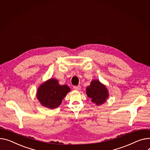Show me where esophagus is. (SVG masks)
Here are the masks:
<instances>
[{"mask_svg":"<svg viewBox=\"0 0 150 150\" xmlns=\"http://www.w3.org/2000/svg\"><path fill=\"white\" fill-rule=\"evenodd\" d=\"M74 88L76 91H79L81 89V86H74Z\"/></svg>","mask_w":150,"mask_h":150,"instance_id":"34e87169","label":"esophagus"}]
</instances>
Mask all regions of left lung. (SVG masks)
Segmentation results:
<instances>
[{
	"mask_svg": "<svg viewBox=\"0 0 150 150\" xmlns=\"http://www.w3.org/2000/svg\"><path fill=\"white\" fill-rule=\"evenodd\" d=\"M86 94L91 99V101L96 105H101L105 103L109 94L106 86L98 79H93L86 87Z\"/></svg>",
	"mask_w": 150,
	"mask_h": 150,
	"instance_id": "8db88e82",
	"label": "left lung"
}]
</instances>
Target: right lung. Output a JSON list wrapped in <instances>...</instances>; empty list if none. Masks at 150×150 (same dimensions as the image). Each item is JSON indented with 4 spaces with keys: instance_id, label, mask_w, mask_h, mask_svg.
<instances>
[{
    "instance_id": "1",
    "label": "right lung",
    "mask_w": 150,
    "mask_h": 150,
    "mask_svg": "<svg viewBox=\"0 0 150 150\" xmlns=\"http://www.w3.org/2000/svg\"><path fill=\"white\" fill-rule=\"evenodd\" d=\"M70 91L67 85H59L58 79L50 78L38 87L36 96L42 106L54 109L62 104Z\"/></svg>"
}]
</instances>
